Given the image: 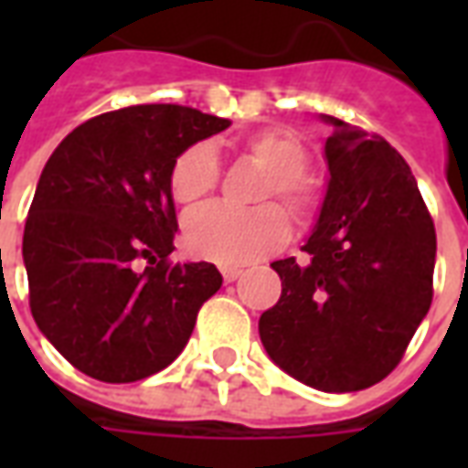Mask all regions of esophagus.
Masks as SVG:
<instances>
[{"mask_svg": "<svg viewBox=\"0 0 468 468\" xmlns=\"http://www.w3.org/2000/svg\"><path fill=\"white\" fill-rule=\"evenodd\" d=\"M220 273H223L225 283H233V281H238V278L243 275V271H240V268H223Z\"/></svg>", "mask_w": 468, "mask_h": 468, "instance_id": "obj_1", "label": "esophagus"}]
</instances>
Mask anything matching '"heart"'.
<instances>
[{"instance_id":"b5f03b06","label":"heart","mask_w":468,"mask_h":468,"mask_svg":"<svg viewBox=\"0 0 468 468\" xmlns=\"http://www.w3.org/2000/svg\"><path fill=\"white\" fill-rule=\"evenodd\" d=\"M243 154L265 170L255 190V207L235 210L210 205L187 218V253L218 265H245L273 253L288 238V215L265 199H281L295 223L308 228L324 210V183L308 170L311 150L291 130L265 127L243 140ZM220 165L210 144H190L177 154L167 173V193L180 210H195L218 190Z\"/></svg>"}]
</instances>
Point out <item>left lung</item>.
<instances>
[{"label": "left lung", "mask_w": 468, "mask_h": 468, "mask_svg": "<svg viewBox=\"0 0 468 468\" xmlns=\"http://www.w3.org/2000/svg\"><path fill=\"white\" fill-rule=\"evenodd\" d=\"M328 193L314 235L275 261L281 301L261 341L285 373L318 391H361L401 363L433 298L436 230L411 167L381 134L325 117Z\"/></svg>", "instance_id": "1"}]
</instances>
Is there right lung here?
Returning <instances> with one entry per match:
<instances>
[{"instance_id": "right-lung-1", "label": "right lung", "mask_w": 468, "mask_h": 468, "mask_svg": "<svg viewBox=\"0 0 468 468\" xmlns=\"http://www.w3.org/2000/svg\"><path fill=\"white\" fill-rule=\"evenodd\" d=\"M228 120L133 105L87 120L47 160L25 225L29 308L77 371L130 383L163 371L220 291L213 263H173L170 165Z\"/></svg>"}]
</instances>
